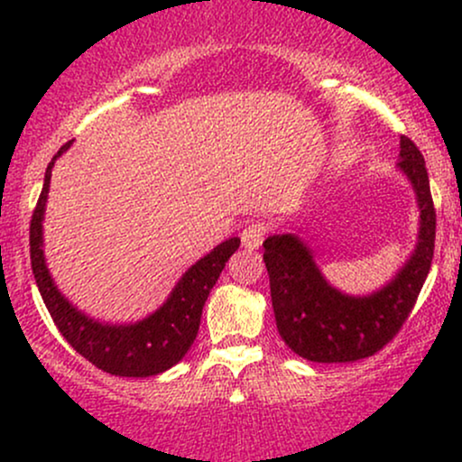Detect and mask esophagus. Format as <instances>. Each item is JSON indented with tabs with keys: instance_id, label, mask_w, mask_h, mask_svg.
I'll return each mask as SVG.
<instances>
[{
	"instance_id": "34e87169",
	"label": "esophagus",
	"mask_w": 462,
	"mask_h": 462,
	"mask_svg": "<svg viewBox=\"0 0 462 462\" xmlns=\"http://www.w3.org/2000/svg\"><path fill=\"white\" fill-rule=\"evenodd\" d=\"M269 235V224L263 219H256V221H249V224L243 227L241 232V241H243V247L247 249H256L263 245L264 236Z\"/></svg>"
}]
</instances>
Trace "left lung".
<instances>
[{"label":"left lung","mask_w":462,"mask_h":462,"mask_svg":"<svg viewBox=\"0 0 462 462\" xmlns=\"http://www.w3.org/2000/svg\"><path fill=\"white\" fill-rule=\"evenodd\" d=\"M400 167L415 187L421 230L411 261L378 293L369 298L338 293L323 280L298 236L275 235L263 243L278 332L301 358L315 363H354L374 356L393 341L415 309L434 256L437 210L426 161L404 134L400 136Z\"/></svg>","instance_id":"left-lung-1"}]
</instances>
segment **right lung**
<instances>
[{
  "instance_id": "obj_1",
  "label": "right lung",
  "mask_w": 462,
  "mask_h": 462,
  "mask_svg": "<svg viewBox=\"0 0 462 462\" xmlns=\"http://www.w3.org/2000/svg\"><path fill=\"white\" fill-rule=\"evenodd\" d=\"M69 145H71V141L65 143L51 158L45 171L43 190H41L30 221L32 273H34L41 298H43L47 310H50L51 319L65 337V341L97 369L113 375H124V378H150V375L162 374V371L180 363L184 354L189 352V347L193 346L199 330L201 309H204L219 273L224 272L227 258L241 245V238H227L208 256L195 263L182 275V280L173 289L171 298L147 319L132 323V326H108V323L88 319L87 315L73 309L58 293L45 267L43 249H41L43 245L41 221H43L45 213L51 167Z\"/></svg>"
}]
</instances>
